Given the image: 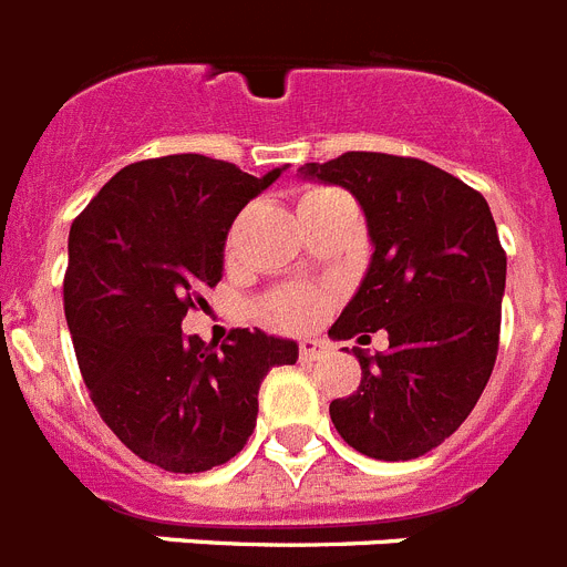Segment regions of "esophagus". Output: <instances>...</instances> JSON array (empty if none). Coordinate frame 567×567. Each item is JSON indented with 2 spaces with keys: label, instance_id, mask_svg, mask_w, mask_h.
Segmentation results:
<instances>
[{
  "label": "esophagus",
  "instance_id": "obj_1",
  "mask_svg": "<svg viewBox=\"0 0 567 567\" xmlns=\"http://www.w3.org/2000/svg\"><path fill=\"white\" fill-rule=\"evenodd\" d=\"M324 353H328V344L322 339H302L299 342V359H305V362H317Z\"/></svg>",
  "mask_w": 567,
  "mask_h": 567
}]
</instances>
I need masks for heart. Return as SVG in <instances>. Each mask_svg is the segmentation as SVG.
I'll return each mask as SVG.
<instances>
[{
	"mask_svg": "<svg viewBox=\"0 0 567 567\" xmlns=\"http://www.w3.org/2000/svg\"><path fill=\"white\" fill-rule=\"evenodd\" d=\"M322 194H331L328 188H311L302 196V202L317 199ZM299 202V205H302ZM328 290L313 288V285H288V288L274 290L262 302V317L285 331H302L308 324L317 322L328 308Z\"/></svg>",
	"mask_w": 567,
	"mask_h": 567,
	"instance_id": "b5f03b06",
	"label": "heart"
}]
</instances>
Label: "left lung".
I'll list each match as a JSON object with an SVG mask.
<instances>
[{"mask_svg":"<svg viewBox=\"0 0 567 567\" xmlns=\"http://www.w3.org/2000/svg\"><path fill=\"white\" fill-rule=\"evenodd\" d=\"M302 174L351 190L373 245L357 297L328 333L365 342L388 331L385 353L353 348L362 382L331 402V420L359 454L416 460L467 420L494 371L505 250L488 202L413 156L348 151Z\"/></svg>","mask_w":567,"mask_h":567,"instance_id":"1","label":"left lung"}]
</instances>
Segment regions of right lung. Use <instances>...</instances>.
I'll return each instance as SVG.
<instances>
[{"instance_id": "1", "label": "right lung", "mask_w": 567, "mask_h": 567, "mask_svg": "<svg viewBox=\"0 0 567 567\" xmlns=\"http://www.w3.org/2000/svg\"><path fill=\"white\" fill-rule=\"evenodd\" d=\"M285 167L250 176L174 154L122 167L68 236L65 319L93 405L122 445L171 474L225 465L256 427L259 385L297 342L236 328L223 348L182 319L223 279L239 210Z\"/></svg>"}]
</instances>
